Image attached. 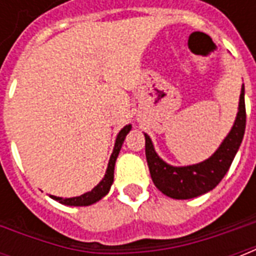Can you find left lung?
Wrapping results in <instances>:
<instances>
[{
    "mask_svg": "<svg viewBox=\"0 0 256 256\" xmlns=\"http://www.w3.org/2000/svg\"><path fill=\"white\" fill-rule=\"evenodd\" d=\"M244 84L242 86L238 111L236 119L218 150L208 159L189 164L172 166L156 154L154 142L145 134V156L150 167V178L155 186L163 194L177 200H186L202 196L210 192L220 182L229 170L237 150L242 145L246 132V102H244Z\"/></svg>",
    "mask_w": 256,
    "mask_h": 256,
    "instance_id": "left-lung-1",
    "label": "left lung"
}]
</instances>
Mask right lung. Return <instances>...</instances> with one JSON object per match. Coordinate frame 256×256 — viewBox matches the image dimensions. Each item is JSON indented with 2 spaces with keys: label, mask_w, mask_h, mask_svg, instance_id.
<instances>
[{
  "label": "right lung",
  "mask_w": 256,
  "mask_h": 256,
  "mask_svg": "<svg viewBox=\"0 0 256 256\" xmlns=\"http://www.w3.org/2000/svg\"><path fill=\"white\" fill-rule=\"evenodd\" d=\"M130 130H132V124H126L118 133L116 140H115V145H114V150H112L111 158H110V162H108L106 176H104V178L90 192L84 193V194L76 196V198H58V196H53V194H50V198L53 200L58 202V203L64 204V206L84 207V206H92V204L97 203L98 200H101L104 196H106V193L110 192L112 182H114V170H115V163H116L118 155H119L120 148H122L123 145V141H124V138H126V136H128Z\"/></svg>",
  "instance_id": "right-lung-1"
}]
</instances>
